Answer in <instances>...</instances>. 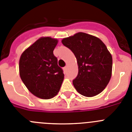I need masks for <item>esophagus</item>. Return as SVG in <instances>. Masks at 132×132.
Instances as JSON below:
<instances>
[{
    "label": "esophagus",
    "mask_w": 132,
    "mask_h": 132,
    "mask_svg": "<svg viewBox=\"0 0 132 132\" xmlns=\"http://www.w3.org/2000/svg\"><path fill=\"white\" fill-rule=\"evenodd\" d=\"M67 66H65V67H63V69H64V71H67Z\"/></svg>",
    "instance_id": "34e87169"
}]
</instances>
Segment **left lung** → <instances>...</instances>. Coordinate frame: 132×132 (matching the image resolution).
Masks as SVG:
<instances>
[{
  "label": "left lung",
  "mask_w": 132,
  "mask_h": 132,
  "mask_svg": "<svg viewBox=\"0 0 132 132\" xmlns=\"http://www.w3.org/2000/svg\"><path fill=\"white\" fill-rule=\"evenodd\" d=\"M77 60L79 72L73 80L75 89L87 97L96 96L103 90L112 76V57L99 38L79 32L62 39Z\"/></svg>",
  "instance_id": "left-lung-1"
}]
</instances>
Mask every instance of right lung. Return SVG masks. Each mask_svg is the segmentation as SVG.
<instances>
[{"label": "right lung", "mask_w": 132, "mask_h": 132, "mask_svg": "<svg viewBox=\"0 0 132 132\" xmlns=\"http://www.w3.org/2000/svg\"><path fill=\"white\" fill-rule=\"evenodd\" d=\"M57 43V39L42 37L26 49L20 58L21 79L29 91L40 98L54 97L63 80V69L53 55Z\"/></svg>", "instance_id": "1"}]
</instances>
